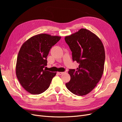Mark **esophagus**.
Instances as JSON below:
<instances>
[{"mask_svg": "<svg viewBox=\"0 0 122 122\" xmlns=\"http://www.w3.org/2000/svg\"><path fill=\"white\" fill-rule=\"evenodd\" d=\"M65 72H66V71H65V72H58L57 73L59 75H62V74H64V73H65Z\"/></svg>", "mask_w": 122, "mask_h": 122, "instance_id": "esophagus-1", "label": "esophagus"}]
</instances>
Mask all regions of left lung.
<instances>
[{
  "label": "left lung",
  "mask_w": 122,
  "mask_h": 122,
  "mask_svg": "<svg viewBox=\"0 0 122 122\" xmlns=\"http://www.w3.org/2000/svg\"><path fill=\"white\" fill-rule=\"evenodd\" d=\"M65 40L72 52L73 61L79 64L76 70L69 69L71 79L66 86L74 94L86 95L96 86L103 73L104 46L96 35L84 28L66 36Z\"/></svg>",
  "instance_id": "left-lung-1"
}]
</instances>
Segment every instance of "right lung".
<instances>
[{"label":"right lung","instance_id":"obj_1","mask_svg":"<svg viewBox=\"0 0 122 122\" xmlns=\"http://www.w3.org/2000/svg\"><path fill=\"white\" fill-rule=\"evenodd\" d=\"M61 37L45 34L32 36L21 46L17 60V78L24 89L31 94H40L50 86L56 72L44 69L50 49Z\"/></svg>","mask_w":122,"mask_h":122}]
</instances>
